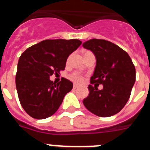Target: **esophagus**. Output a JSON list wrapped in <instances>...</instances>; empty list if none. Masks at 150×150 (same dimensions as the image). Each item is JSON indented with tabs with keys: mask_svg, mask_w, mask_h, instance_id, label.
Returning <instances> with one entry per match:
<instances>
[{
	"mask_svg": "<svg viewBox=\"0 0 150 150\" xmlns=\"http://www.w3.org/2000/svg\"><path fill=\"white\" fill-rule=\"evenodd\" d=\"M78 87H79V86H78V85H76V84L74 85V89H76V88H77Z\"/></svg>",
	"mask_w": 150,
	"mask_h": 150,
	"instance_id": "esophagus-1",
	"label": "esophagus"
}]
</instances>
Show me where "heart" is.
<instances>
[{"label": "heart", "mask_w": 150, "mask_h": 150, "mask_svg": "<svg viewBox=\"0 0 150 150\" xmlns=\"http://www.w3.org/2000/svg\"><path fill=\"white\" fill-rule=\"evenodd\" d=\"M69 78H70L72 81H74V83H79L83 81V76H81V74L78 72L72 73V74L70 75Z\"/></svg>", "instance_id": "heart-1"}]
</instances>
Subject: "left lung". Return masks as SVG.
I'll use <instances>...</instances> for the list:
<instances>
[{
    "mask_svg": "<svg viewBox=\"0 0 150 150\" xmlns=\"http://www.w3.org/2000/svg\"><path fill=\"white\" fill-rule=\"evenodd\" d=\"M83 46L92 52L96 59L91 84L103 85L101 90L89 85V94L83 104L98 116H113L129 99L136 78L134 65L126 52L110 41L91 39Z\"/></svg>",
    "mask_w": 150,
    "mask_h": 150,
    "instance_id": "1",
    "label": "left lung"
}]
</instances>
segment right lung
Here are the masks:
<instances>
[{"label": "right lung", "instance_id": "obj_1", "mask_svg": "<svg viewBox=\"0 0 150 150\" xmlns=\"http://www.w3.org/2000/svg\"><path fill=\"white\" fill-rule=\"evenodd\" d=\"M79 40H46L30 46L18 59L16 86L23 109L34 119L43 120L58 110L73 83L65 78L55 83L53 74L65 68L68 56L81 45Z\"/></svg>", "mask_w": 150, "mask_h": 150}]
</instances>
